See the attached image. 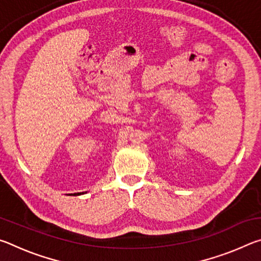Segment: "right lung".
I'll list each match as a JSON object with an SVG mask.
<instances>
[{
  "mask_svg": "<svg viewBox=\"0 0 261 261\" xmlns=\"http://www.w3.org/2000/svg\"><path fill=\"white\" fill-rule=\"evenodd\" d=\"M81 194H84V192H78V193H73V196H81Z\"/></svg>",
  "mask_w": 261,
  "mask_h": 261,
  "instance_id": "add662e5",
  "label": "right lung"
}]
</instances>
